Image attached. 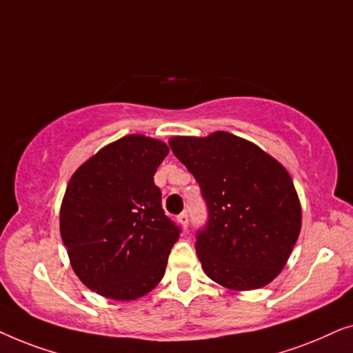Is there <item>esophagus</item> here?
Masks as SVG:
<instances>
[{
    "label": "esophagus",
    "instance_id": "1",
    "mask_svg": "<svg viewBox=\"0 0 353 353\" xmlns=\"http://www.w3.org/2000/svg\"><path fill=\"white\" fill-rule=\"evenodd\" d=\"M178 221H180L183 228L188 230V223H190V219H188V214H186V212H181V214L178 215Z\"/></svg>",
    "mask_w": 353,
    "mask_h": 353
}]
</instances>
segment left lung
<instances>
[{
	"label": "left lung",
	"instance_id": "1",
	"mask_svg": "<svg viewBox=\"0 0 353 353\" xmlns=\"http://www.w3.org/2000/svg\"><path fill=\"white\" fill-rule=\"evenodd\" d=\"M168 144L199 183L209 212L196 234L207 276L231 291L273 281L302 225L301 202L286 168L254 143L226 132L173 137Z\"/></svg>",
	"mask_w": 353,
	"mask_h": 353
}]
</instances>
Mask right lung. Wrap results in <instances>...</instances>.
<instances>
[{"label": "right lung", "mask_w": 353, "mask_h": 353, "mask_svg": "<svg viewBox=\"0 0 353 353\" xmlns=\"http://www.w3.org/2000/svg\"><path fill=\"white\" fill-rule=\"evenodd\" d=\"M165 143L128 134L79 167L61 205V238L80 281L99 296L134 301L165 273L180 226L162 209L154 173Z\"/></svg>", "instance_id": "obj_1"}]
</instances>
